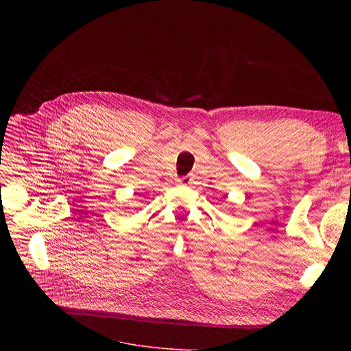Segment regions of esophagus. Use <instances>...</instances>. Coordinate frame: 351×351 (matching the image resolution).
I'll return each instance as SVG.
<instances>
[{"mask_svg":"<svg viewBox=\"0 0 351 351\" xmlns=\"http://www.w3.org/2000/svg\"><path fill=\"white\" fill-rule=\"evenodd\" d=\"M192 180H193L192 176H183V178L179 179V183H180V185H191Z\"/></svg>","mask_w":351,"mask_h":351,"instance_id":"esophagus-1","label":"esophagus"}]
</instances>
